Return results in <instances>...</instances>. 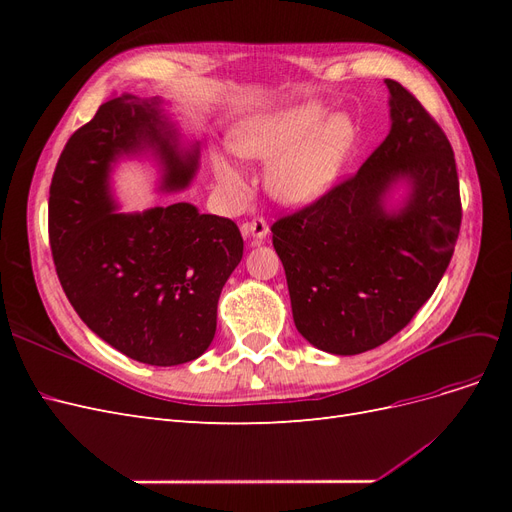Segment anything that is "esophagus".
I'll use <instances>...</instances> for the list:
<instances>
[{
    "label": "esophagus",
    "mask_w": 512,
    "mask_h": 512,
    "mask_svg": "<svg viewBox=\"0 0 512 512\" xmlns=\"http://www.w3.org/2000/svg\"><path fill=\"white\" fill-rule=\"evenodd\" d=\"M241 235L254 239V243H260L262 239H267V235H269V224L262 218H254L252 222H243L241 224Z\"/></svg>",
    "instance_id": "esophagus-1"
}]
</instances>
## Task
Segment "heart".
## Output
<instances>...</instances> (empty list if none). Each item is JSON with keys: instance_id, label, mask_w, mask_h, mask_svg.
Returning a JSON list of instances; mask_svg holds the SVG:
<instances>
[{"instance_id": "heart-1", "label": "heart", "mask_w": 512, "mask_h": 512, "mask_svg": "<svg viewBox=\"0 0 512 512\" xmlns=\"http://www.w3.org/2000/svg\"><path fill=\"white\" fill-rule=\"evenodd\" d=\"M322 104L290 106L256 115L232 130L230 145L245 160L269 162V194L288 207H307L327 194L350 158L356 123L346 113L322 119ZM213 173L230 196L245 192L243 170L230 158L213 156Z\"/></svg>"}]
</instances>
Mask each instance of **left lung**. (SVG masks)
<instances>
[{
	"label": "left lung",
	"mask_w": 512,
	"mask_h": 512,
	"mask_svg": "<svg viewBox=\"0 0 512 512\" xmlns=\"http://www.w3.org/2000/svg\"><path fill=\"white\" fill-rule=\"evenodd\" d=\"M391 130L354 177L271 226L297 331L361 354L399 333L438 288L461 226L453 147L406 87L386 79ZM409 192L397 208L388 196Z\"/></svg>",
	"instance_id": "left-lung-1"
}]
</instances>
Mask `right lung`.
Returning <instances> with one entry per match:
<instances>
[{"mask_svg":"<svg viewBox=\"0 0 512 512\" xmlns=\"http://www.w3.org/2000/svg\"><path fill=\"white\" fill-rule=\"evenodd\" d=\"M145 153L160 166L162 192L192 183L198 143L183 141L160 98L104 102L61 151L49 239L61 288L87 327L138 363L170 367L211 346L243 239L235 222L190 203L121 213L111 173Z\"/></svg>","mask_w":512,"mask_h":512,"instance_id":"1","label":"right lung"}]
</instances>
